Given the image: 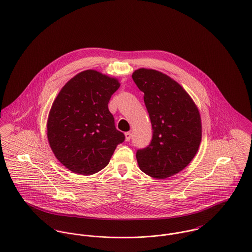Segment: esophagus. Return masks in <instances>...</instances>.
<instances>
[{
	"mask_svg": "<svg viewBox=\"0 0 252 252\" xmlns=\"http://www.w3.org/2000/svg\"><path fill=\"white\" fill-rule=\"evenodd\" d=\"M125 135H126V141H130V139H131V132H126Z\"/></svg>",
	"mask_w": 252,
	"mask_h": 252,
	"instance_id": "esophagus-1",
	"label": "esophagus"
}]
</instances>
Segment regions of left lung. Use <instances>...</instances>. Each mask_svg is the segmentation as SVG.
<instances>
[{
  "label": "left lung",
  "instance_id": "1",
  "mask_svg": "<svg viewBox=\"0 0 252 252\" xmlns=\"http://www.w3.org/2000/svg\"><path fill=\"white\" fill-rule=\"evenodd\" d=\"M132 79L144 93L153 126L150 145L136 152L137 162L145 174L165 179L194 158L202 136L200 114L189 94L166 74L140 68Z\"/></svg>",
  "mask_w": 252,
  "mask_h": 252
}]
</instances>
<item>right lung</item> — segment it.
<instances>
[{
    "mask_svg": "<svg viewBox=\"0 0 252 252\" xmlns=\"http://www.w3.org/2000/svg\"><path fill=\"white\" fill-rule=\"evenodd\" d=\"M117 79L85 70L63 87L47 122V136L58 160L76 174L92 175L105 167L126 136L115 126L108 102Z\"/></svg>",
    "mask_w": 252,
    "mask_h": 252,
    "instance_id": "1",
    "label": "right lung"
}]
</instances>
